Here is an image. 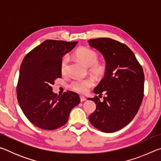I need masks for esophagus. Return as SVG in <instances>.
Listing matches in <instances>:
<instances>
[{"label": "esophagus", "instance_id": "obj_1", "mask_svg": "<svg viewBox=\"0 0 161 161\" xmlns=\"http://www.w3.org/2000/svg\"><path fill=\"white\" fill-rule=\"evenodd\" d=\"M86 97H84V96H80V101H81V102H84V101H86Z\"/></svg>", "mask_w": 161, "mask_h": 161}]
</instances>
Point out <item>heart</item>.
<instances>
[{
	"mask_svg": "<svg viewBox=\"0 0 161 161\" xmlns=\"http://www.w3.org/2000/svg\"><path fill=\"white\" fill-rule=\"evenodd\" d=\"M76 58L89 67V72L96 77H102L106 72V65L102 62H97L98 54L94 50L88 47H80L75 51ZM69 58L67 56L62 58L60 62V69L63 75H65L68 70ZM94 84V81L92 78L76 79L69 84L71 89L77 93L84 94L88 92L89 89Z\"/></svg>",
	"mask_w": 161,
	"mask_h": 161,
	"instance_id": "heart-1",
	"label": "heart"
}]
</instances>
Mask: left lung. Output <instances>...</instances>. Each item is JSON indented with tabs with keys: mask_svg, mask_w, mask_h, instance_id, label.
Returning a JSON list of instances; mask_svg holds the SVG:
<instances>
[{
	"mask_svg": "<svg viewBox=\"0 0 161 161\" xmlns=\"http://www.w3.org/2000/svg\"><path fill=\"white\" fill-rule=\"evenodd\" d=\"M90 47L102 54L106 72L95 87L96 94H106L101 102L97 97L89 98L97 104L89 121L101 131L113 133L129 124L137 114L144 92L142 67L126 45L111 38L89 40Z\"/></svg>",
	"mask_w": 161,
	"mask_h": 161,
	"instance_id": "left-lung-1",
	"label": "left lung"
}]
</instances>
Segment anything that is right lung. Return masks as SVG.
I'll return each instance as SVG.
<instances>
[{"label": "right lung", "instance_id": "obj_1", "mask_svg": "<svg viewBox=\"0 0 161 161\" xmlns=\"http://www.w3.org/2000/svg\"><path fill=\"white\" fill-rule=\"evenodd\" d=\"M77 42L47 40L24 58L20 68L17 98L23 114L32 124L54 130L67 123L69 113L80 99L74 92L58 96L52 85L62 77L60 62Z\"/></svg>", "mask_w": 161, "mask_h": 161}]
</instances>
